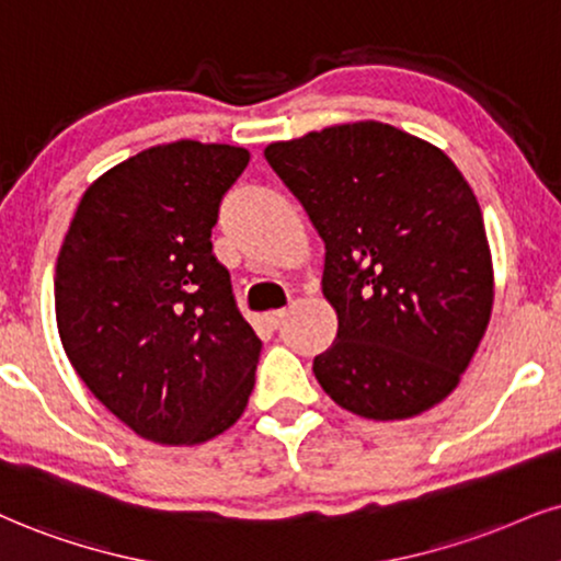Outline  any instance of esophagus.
I'll use <instances>...</instances> for the list:
<instances>
[{
  "label": "esophagus",
  "mask_w": 561,
  "mask_h": 561,
  "mask_svg": "<svg viewBox=\"0 0 561 561\" xmlns=\"http://www.w3.org/2000/svg\"><path fill=\"white\" fill-rule=\"evenodd\" d=\"M283 320H286V309H273V312L265 314V322L270 324V328H278Z\"/></svg>",
  "instance_id": "34e87169"
}]
</instances>
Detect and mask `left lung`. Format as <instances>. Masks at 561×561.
<instances>
[{
	"instance_id": "8db88e82",
	"label": "left lung",
	"mask_w": 561,
	"mask_h": 561,
	"mask_svg": "<svg viewBox=\"0 0 561 561\" xmlns=\"http://www.w3.org/2000/svg\"><path fill=\"white\" fill-rule=\"evenodd\" d=\"M324 241L335 343L314 377L345 411L411 419L445 400L486 333L494 270L479 199L432 142L382 122L265 148Z\"/></svg>"
}]
</instances>
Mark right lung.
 <instances>
[{
	"label": "right lung",
	"mask_w": 561,
	"mask_h": 561,
	"mask_svg": "<svg viewBox=\"0 0 561 561\" xmlns=\"http://www.w3.org/2000/svg\"><path fill=\"white\" fill-rule=\"evenodd\" d=\"M247 163L233 145L142 150L88 186L59 249L54 307L69 364L158 445L218 437L252 396L262 341L210 241Z\"/></svg>",
	"instance_id": "add662e5"
}]
</instances>
